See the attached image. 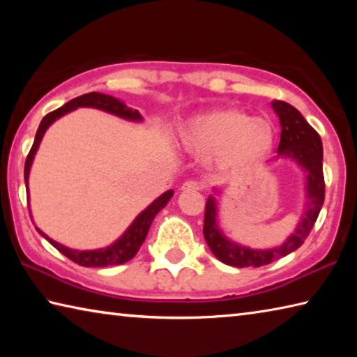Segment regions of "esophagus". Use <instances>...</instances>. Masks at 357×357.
Masks as SVG:
<instances>
[{"label":"esophagus","instance_id":"obj_1","mask_svg":"<svg viewBox=\"0 0 357 357\" xmlns=\"http://www.w3.org/2000/svg\"><path fill=\"white\" fill-rule=\"evenodd\" d=\"M183 190H200V184L197 183V181H185V183L183 184V187H181Z\"/></svg>","mask_w":357,"mask_h":357}]
</instances>
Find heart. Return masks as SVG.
<instances>
[{"label":"heart","mask_w":357,"mask_h":357,"mask_svg":"<svg viewBox=\"0 0 357 357\" xmlns=\"http://www.w3.org/2000/svg\"><path fill=\"white\" fill-rule=\"evenodd\" d=\"M274 129L243 112L215 110L192 118L179 129V142L192 154L215 157L225 168H247L263 162L274 148Z\"/></svg>","instance_id":"b5f03b06"}]
</instances>
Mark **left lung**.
<instances>
[{"mask_svg":"<svg viewBox=\"0 0 357 357\" xmlns=\"http://www.w3.org/2000/svg\"><path fill=\"white\" fill-rule=\"evenodd\" d=\"M273 108L280 119V144L277 153L280 157H289L296 160L305 172V213L296 231L280 247L266 250H255L241 245L223 236L217 225V203L209 197L204 208L203 234L211 252L222 263L236 268H259L269 264L304 244L313 225L318 219L324 203V174H323V143L318 132L307 123L305 118L293 105L283 100H273Z\"/></svg>","mask_w":357,"mask_h":357,"instance_id":"8db88e82","label":"left lung"}]
</instances>
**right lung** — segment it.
<instances>
[{
  "instance_id": "right-lung-1",
  "label": "right lung",
  "mask_w": 357,
  "mask_h": 357,
  "mask_svg": "<svg viewBox=\"0 0 357 357\" xmlns=\"http://www.w3.org/2000/svg\"><path fill=\"white\" fill-rule=\"evenodd\" d=\"M78 107L99 108V110L116 114V116L129 119V121H142L143 119L142 114L137 110H132V108L126 105L124 102H121L116 98H112V96H107V94L88 93V94L80 96V98L69 100L68 104H64L63 107L56 108L55 112L45 114L44 119L40 121L39 129H38V132H36V137H34V143H33L31 149H29L26 162H25V184L26 185H28V178H29V168H31L34 154L39 148L42 137H44L45 130L48 129V126H50L52 123H55L58 118L64 116L66 113L75 110V108H78ZM172 197H173V190H167L165 193H162L157 200H154L146 209L142 211V213L137 215L134 223H132V225L126 229L123 236H121L116 243H113L112 245L105 247V249L82 250V252L74 250V249H69V247L58 244L56 241L50 239L45 233H42L38 227H36V229H38L39 234H42V236H44L53 247H56V249L61 252L64 257H68L69 259H72V261L77 264L84 266V268H102V266L123 264L137 255V252L140 250L144 238H146L149 227H151V223H153L154 217L157 215L159 211H162L167 206V203L170 202Z\"/></svg>"
}]
</instances>
